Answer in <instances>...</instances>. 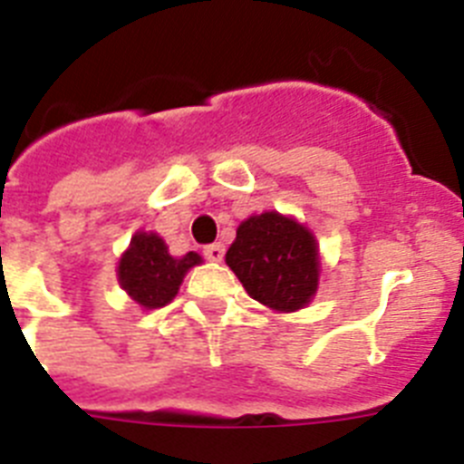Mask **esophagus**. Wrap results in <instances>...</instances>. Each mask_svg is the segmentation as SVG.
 Listing matches in <instances>:
<instances>
[{"label":"esophagus","mask_w":464,"mask_h":464,"mask_svg":"<svg viewBox=\"0 0 464 464\" xmlns=\"http://www.w3.org/2000/svg\"><path fill=\"white\" fill-rule=\"evenodd\" d=\"M224 245L221 243H212V245H208V247H205V250H202V255L208 256L209 262H221V259H224Z\"/></svg>","instance_id":"esophagus-1"}]
</instances>
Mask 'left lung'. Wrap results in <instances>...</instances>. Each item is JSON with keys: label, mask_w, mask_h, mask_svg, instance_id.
Returning a JSON list of instances; mask_svg holds the SVG:
<instances>
[{"label": "left lung", "mask_w": 464, "mask_h": 464, "mask_svg": "<svg viewBox=\"0 0 464 464\" xmlns=\"http://www.w3.org/2000/svg\"><path fill=\"white\" fill-rule=\"evenodd\" d=\"M226 264L252 299L283 314L304 309L318 290L321 262L314 233L278 212L245 219Z\"/></svg>", "instance_id": "1"}]
</instances>
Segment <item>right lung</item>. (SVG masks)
Returning a JSON list of instances; mask_svg holds the SVG:
<instances>
[{"mask_svg":"<svg viewBox=\"0 0 464 464\" xmlns=\"http://www.w3.org/2000/svg\"><path fill=\"white\" fill-rule=\"evenodd\" d=\"M198 264H202L198 252L172 256L158 233L139 231L131 238L130 250L120 256L118 280L141 309H160L177 297L184 276Z\"/></svg>","mask_w":464,"mask_h":464,"instance_id":"right-lung-1","label":"right lung"}]
</instances>
